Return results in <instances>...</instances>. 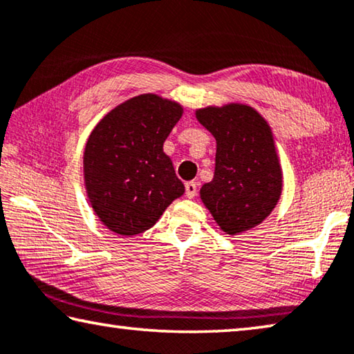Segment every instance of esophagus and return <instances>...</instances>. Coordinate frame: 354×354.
Masks as SVG:
<instances>
[{
	"label": "esophagus",
	"instance_id": "esophagus-1",
	"mask_svg": "<svg viewBox=\"0 0 354 354\" xmlns=\"http://www.w3.org/2000/svg\"><path fill=\"white\" fill-rule=\"evenodd\" d=\"M195 195H197V183H194V181L186 183V197L194 198Z\"/></svg>",
	"mask_w": 354,
	"mask_h": 354
}]
</instances>
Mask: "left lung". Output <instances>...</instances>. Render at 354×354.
<instances>
[{
	"label": "left lung",
	"mask_w": 354,
	"mask_h": 354,
	"mask_svg": "<svg viewBox=\"0 0 354 354\" xmlns=\"http://www.w3.org/2000/svg\"><path fill=\"white\" fill-rule=\"evenodd\" d=\"M195 116L216 138L214 178L201 186V201L232 236L260 225L283 187L271 126L254 106L238 102L205 106Z\"/></svg>",
	"instance_id": "8db88e82"
}]
</instances>
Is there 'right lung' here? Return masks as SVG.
Listing matches in <instances>:
<instances>
[{"label": "right lung", "instance_id": "right-lung-1", "mask_svg": "<svg viewBox=\"0 0 354 354\" xmlns=\"http://www.w3.org/2000/svg\"><path fill=\"white\" fill-rule=\"evenodd\" d=\"M183 105L148 93L116 105L89 136L83 178L94 214L110 232L133 236L149 230L184 194L164 142Z\"/></svg>", "mask_w": 354, "mask_h": 354}]
</instances>
